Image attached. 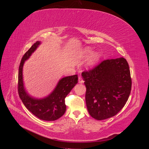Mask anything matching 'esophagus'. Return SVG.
I'll return each mask as SVG.
<instances>
[{
	"label": "esophagus",
	"instance_id": "obj_1",
	"mask_svg": "<svg viewBox=\"0 0 149 149\" xmlns=\"http://www.w3.org/2000/svg\"><path fill=\"white\" fill-rule=\"evenodd\" d=\"M78 81H79V83H83L84 82L83 79V78L81 76H79V77H78Z\"/></svg>",
	"mask_w": 149,
	"mask_h": 149
}]
</instances>
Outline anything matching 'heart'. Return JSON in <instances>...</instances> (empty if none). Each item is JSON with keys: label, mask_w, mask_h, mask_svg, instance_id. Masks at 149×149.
<instances>
[{"label": "heart", "mask_w": 149, "mask_h": 149, "mask_svg": "<svg viewBox=\"0 0 149 149\" xmlns=\"http://www.w3.org/2000/svg\"><path fill=\"white\" fill-rule=\"evenodd\" d=\"M91 53V50L90 49H89V48H86L83 51V54H82V55H89V54H90Z\"/></svg>", "instance_id": "b5f03b06"}]
</instances>
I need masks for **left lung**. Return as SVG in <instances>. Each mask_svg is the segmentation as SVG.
Masks as SVG:
<instances>
[{
	"mask_svg": "<svg viewBox=\"0 0 149 149\" xmlns=\"http://www.w3.org/2000/svg\"><path fill=\"white\" fill-rule=\"evenodd\" d=\"M82 76L86 87V102L89 113L97 120L116 115L123 109L131 91L132 79L124 58L102 61Z\"/></svg>",
	"mask_w": 149,
	"mask_h": 149,
	"instance_id": "1",
	"label": "left lung"
}]
</instances>
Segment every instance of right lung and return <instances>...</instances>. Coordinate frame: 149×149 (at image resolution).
I'll return each mask as SVG.
<instances>
[{"label": "right lung", "instance_id": "add662e5", "mask_svg": "<svg viewBox=\"0 0 149 149\" xmlns=\"http://www.w3.org/2000/svg\"><path fill=\"white\" fill-rule=\"evenodd\" d=\"M40 42L35 43L22 58L18 75V93L22 102L29 111L38 118L43 120H55L63 116L66 111L65 97L78 83V75L67 76L58 82L56 88L49 95L42 100L31 97L24 87L22 69L24 62L30 57L38 46Z\"/></svg>", "mask_w": 149, "mask_h": 149}]
</instances>
